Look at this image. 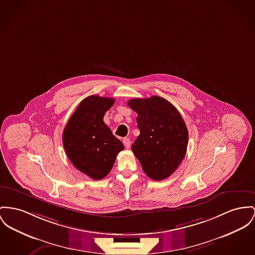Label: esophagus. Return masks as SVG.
Returning a JSON list of instances; mask_svg holds the SVG:
<instances>
[{"instance_id": "obj_1", "label": "esophagus", "mask_w": 255, "mask_h": 255, "mask_svg": "<svg viewBox=\"0 0 255 255\" xmlns=\"http://www.w3.org/2000/svg\"><path fill=\"white\" fill-rule=\"evenodd\" d=\"M123 143H124V145H125V147H126L127 149H128V148L130 147V144H131L129 138H124V139H123Z\"/></svg>"}]
</instances>
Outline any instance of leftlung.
<instances>
[{"label":"left lung","instance_id":"1","mask_svg":"<svg viewBox=\"0 0 255 255\" xmlns=\"http://www.w3.org/2000/svg\"><path fill=\"white\" fill-rule=\"evenodd\" d=\"M140 134L131 146L145 174L154 181L168 178L187 153L188 131L177 108L163 98L132 99Z\"/></svg>","mask_w":255,"mask_h":255}]
</instances>
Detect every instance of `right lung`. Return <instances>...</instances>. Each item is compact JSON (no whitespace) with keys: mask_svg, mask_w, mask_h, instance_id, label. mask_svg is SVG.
<instances>
[{"mask_svg":"<svg viewBox=\"0 0 255 255\" xmlns=\"http://www.w3.org/2000/svg\"><path fill=\"white\" fill-rule=\"evenodd\" d=\"M114 99L97 95L79 103L63 133L67 155L75 168L94 180H102L111 171L124 145L104 124L103 117Z\"/></svg>","mask_w":255,"mask_h":255,"instance_id":"right-lung-1","label":"right lung"}]
</instances>
